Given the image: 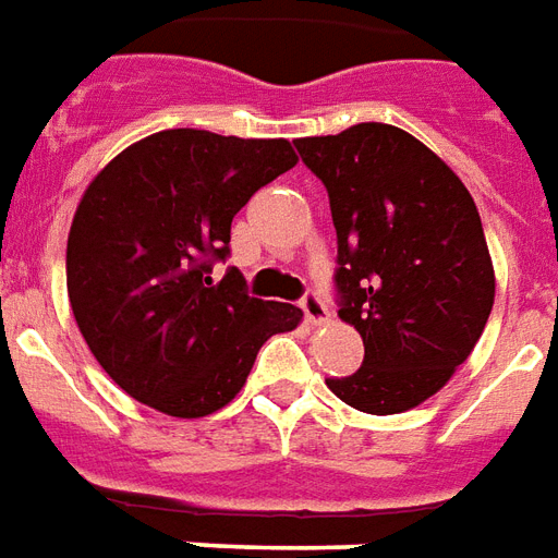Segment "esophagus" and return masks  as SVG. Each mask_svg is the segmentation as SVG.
Masks as SVG:
<instances>
[{
	"mask_svg": "<svg viewBox=\"0 0 558 558\" xmlns=\"http://www.w3.org/2000/svg\"><path fill=\"white\" fill-rule=\"evenodd\" d=\"M301 311L307 316L311 325H322V322L328 319V304L316 295V292H307L304 299H301Z\"/></svg>",
	"mask_w": 558,
	"mask_h": 558,
	"instance_id": "obj_1",
	"label": "esophagus"
}]
</instances>
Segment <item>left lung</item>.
I'll use <instances>...</instances> for the list:
<instances>
[{"label": "left lung", "mask_w": 558, "mask_h": 558, "mask_svg": "<svg viewBox=\"0 0 558 558\" xmlns=\"http://www.w3.org/2000/svg\"><path fill=\"white\" fill-rule=\"evenodd\" d=\"M337 230L340 319L361 369L328 378L363 414H402L452 378L494 307V263L473 197L435 150L390 123L295 142Z\"/></svg>", "instance_id": "8db88e82"}]
</instances>
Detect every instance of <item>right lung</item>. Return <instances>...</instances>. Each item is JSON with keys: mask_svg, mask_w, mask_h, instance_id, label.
Listing matches in <instances>:
<instances>
[{"mask_svg": "<svg viewBox=\"0 0 558 558\" xmlns=\"http://www.w3.org/2000/svg\"><path fill=\"white\" fill-rule=\"evenodd\" d=\"M287 138L162 130L118 153L85 189L68 236V295L90 354L121 390L195 420L233 402L259 345L299 328L295 304L251 299L230 268V225L295 168Z\"/></svg>", "mask_w": 558, "mask_h": 558, "instance_id": "right-lung-1", "label": "right lung"}]
</instances>
